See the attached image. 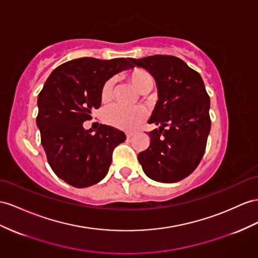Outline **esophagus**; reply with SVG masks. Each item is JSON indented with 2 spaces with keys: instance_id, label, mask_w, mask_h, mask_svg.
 Instances as JSON below:
<instances>
[{
  "instance_id": "1",
  "label": "esophagus",
  "mask_w": 258,
  "mask_h": 258,
  "mask_svg": "<svg viewBox=\"0 0 258 258\" xmlns=\"http://www.w3.org/2000/svg\"><path fill=\"white\" fill-rule=\"evenodd\" d=\"M133 135H134V133H126V137L127 138H131Z\"/></svg>"
}]
</instances>
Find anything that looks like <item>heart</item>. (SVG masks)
<instances>
[{
  "label": "heart",
  "mask_w": 258,
  "mask_h": 258,
  "mask_svg": "<svg viewBox=\"0 0 258 258\" xmlns=\"http://www.w3.org/2000/svg\"><path fill=\"white\" fill-rule=\"evenodd\" d=\"M130 81L134 85V87L141 92L146 94L154 87V77L146 70L141 68H135L128 74ZM113 89V81L108 79L102 86L101 99L102 101H108L112 96ZM104 120L114 127L132 131L136 130L145 120L146 111L143 107H132L126 108L120 104H112L103 112Z\"/></svg>",
  "instance_id": "heart-1"
}]
</instances>
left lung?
<instances>
[{
  "label": "left lung",
  "instance_id": "1",
  "mask_svg": "<svg viewBox=\"0 0 258 258\" xmlns=\"http://www.w3.org/2000/svg\"><path fill=\"white\" fill-rule=\"evenodd\" d=\"M130 60L154 76L159 97L148 123L160 127L148 133L149 147L138 154V161L150 179L179 182L200 164L211 127L210 100L203 78L172 55Z\"/></svg>",
  "mask_w": 258,
  "mask_h": 258
}]
</instances>
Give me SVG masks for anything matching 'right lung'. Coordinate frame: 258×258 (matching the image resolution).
I'll use <instances>...</instances> for the list:
<instances>
[{
    "label": "right lung",
    "instance_id": "add662e5",
    "mask_svg": "<svg viewBox=\"0 0 258 258\" xmlns=\"http://www.w3.org/2000/svg\"><path fill=\"white\" fill-rule=\"evenodd\" d=\"M130 58L81 57L63 63L48 77L38 96L37 126L53 172L83 188L107 175L112 154L126 140L122 131L100 124L96 134L83 123L100 108L103 84L116 73L134 68Z\"/></svg>",
    "mask_w": 258,
    "mask_h": 258
}]
</instances>
